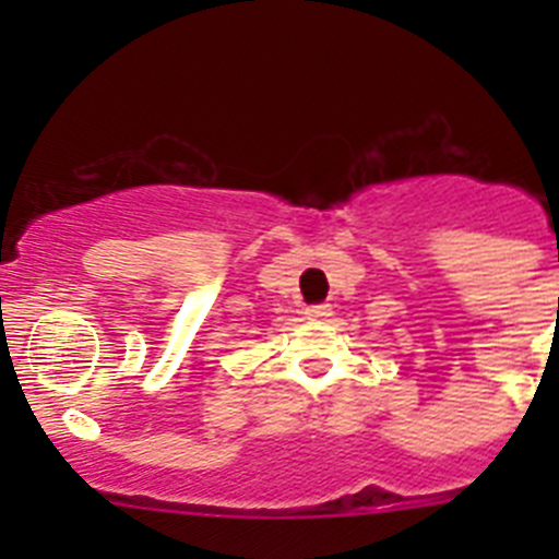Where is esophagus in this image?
I'll list each match as a JSON object with an SVG mask.
<instances>
[{"mask_svg":"<svg viewBox=\"0 0 559 559\" xmlns=\"http://www.w3.org/2000/svg\"><path fill=\"white\" fill-rule=\"evenodd\" d=\"M306 316L311 321H316V319H326V316H332V308L326 306V302H321V306H311V308H306Z\"/></svg>","mask_w":559,"mask_h":559,"instance_id":"obj_1","label":"esophagus"}]
</instances>
